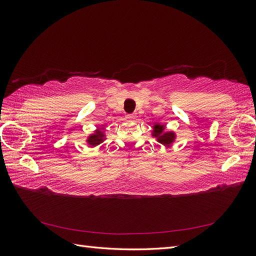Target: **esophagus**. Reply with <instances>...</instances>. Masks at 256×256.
Wrapping results in <instances>:
<instances>
[{
	"label": "esophagus",
	"mask_w": 256,
	"mask_h": 256,
	"mask_svg": "<svg viewBox=\"0 0 256 256\" xmlns=\"http://www.w3.org/2000/svg\"><path fill=\"white\" fill-rule=\"evenodd\" d=\"M127 118H128L129 120H132L136 118V115H134V114H128V115H127Z\"/></svg>",
	"instance_id": "34e87169"
}]
</instances>
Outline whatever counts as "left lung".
I'll return each instance as SVG.
<instances>
[{
    "instance_id": "1",
    "label": "left lung",
    "mask_w": 256,
    "mask_h": 256,
    "mask_svg": "<svg viewBox=\"0 0 256 256\" xmlns=\"http://www.w3.org/2000/svg\"><path fill=\"white\" fill-rule=\"evenodd\" d=\"M164 127L162 125H154V131H152V136L157 138L158 142L164 145H170L175 138V134L170 131V132H164Z\"/></svg>"
}]
</instances>
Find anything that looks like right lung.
<instances>
[{
    "mask_svg": "<svg viewBox=\"0 0 256 256\" xmlns=\"http://www.w3.org/2000/svg\"><path fill=\"white\" fill-rule=\"evenodd\" d=\"M104 140V134L102 131V130H96L95 134H90L88 138V143L90 146H96V145L102 143Z\"/></svg>",
    "mask_w": 256,
    "mask_h": 256,
    "instance_id": "add662e5",
    "label": "right lung"
}]
</instances>
